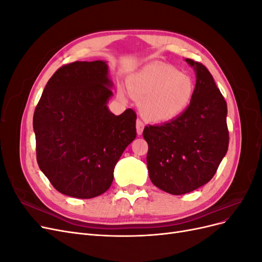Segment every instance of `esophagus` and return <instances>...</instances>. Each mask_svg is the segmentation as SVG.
Here are the masks:
<instances>
[{
  "instance_id": "34e87169",
  "label": "esophagus",
  "mask_w": 262,
  "mask_h": 262,
  "mask_svg": "<svg viewBox=\"0 0 262 262\" xmlns=\"http://www.w3.org/2000/svg\"><path fill=\"white\" fill-rule=\"evenodd\" d=\"M143 129H144V123L142 120H140V119H138L137 120V132L139 136H141L142 132H143Z\"/></svg>"
}]
</instances>
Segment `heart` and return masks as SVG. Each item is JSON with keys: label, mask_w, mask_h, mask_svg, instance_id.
Returning <instances> with one entry per match:
<instances>
[{"label": "heart", "mask_w": 262, "mask_h": 262, "mask_svg": "<svg viewBox=\"0 0 262 262\" xmlns=\"http://www.w3.org/2000/svg\"><path fill=\"white\" fill-rule=\"evenodd\" d=\"M128 87L141 101L142 114L154 122L175 120L188 109L194 95L192 78L163 63H152L130 76ZM119 96H124L121 90Z\"/></svg>", "instance_id": "obj_1"}]
</instances>
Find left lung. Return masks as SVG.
<instances>
[{
    "instance_id": "1",
    "label": "left lung",
    "mask_w": 262,
    "mask_h": 262,
    "mask_svg": "<svg viewBox=\"0 0 262 262\" xmlns=\"http://www.w3.org/2000/svg\"><path fill=\"white\" fill-rule=\"evenodd\" d=\"M186 61L196 73L191 104L175 120L148 124L143 131L150 180L176 195L191 192L213 178L229 142L223 95L202 63Z\"/></svg>"
}]
</instances>
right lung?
I'll use <instances>...</instances> for the list:
<instances>
[{
  "instance_id": "add662e5",
  "label": "right lung",
  "mask_w": 262,
  "mask_h": 262,
  "mask_svg": "<svg viewBox=\"0 0 262 262\" xmlns=\"http://www.w3.org/2000/svg\"><path fill=\"white\" fill-rule=\"evenodd\" d=\"M105 62L62 66L47 83L34 113L39 168L59 192L91 199L112 186L114 168L137 137V114L115 116Z\"/></svg>"
}]
</instances>
